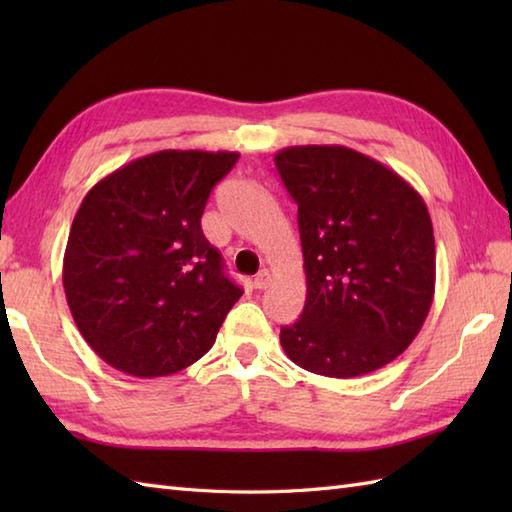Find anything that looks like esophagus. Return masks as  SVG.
Instances as JSON below:
<instances>
[{
    "label": "esophagus",
    "instance_id": "1",
    "mask_svg": "<svg viewBox=\"0 0 512 512\" xmlns=\"http://www.w3.org/2000/svg\"><path fill=\"white\" fill-rule=\"evenodd\" d=\"M268 286H270V275L264 270V273H259V275L255 277L253 288H255V290H266Z\"/></svg>",
    "mask_w": 512,
    "mask_h": 512
}]
</instances>
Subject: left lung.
<instances>
[{
	"label": "left lung",
	"mask_w": 512,
	"mask_h": 512,
	"mask_svg": "<svg viewBox=\"0 0 512 512\" xmlns=\"http://www.w3.org/2000/svg\"><path fill=\"white\" fill-rule=\"evenodd\" d=\"M275 165L299 206L308 288L301 319L279 334L286 356L330 378L391 363L436 292L427 204L396 171L343 145L286 147Z\"/></svg>",
	"instance_id": "obj_1"
}]
</instances>
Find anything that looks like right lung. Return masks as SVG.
<instances>
[{"mask_svg": "<svg viewBox=\"0 0 512 512\" xmlns=\"http://www.w3.org/2000/svg\"><path fill=\"white\" fill-rule=\"evenodd\" d=\"M237 151L162 149L99 180L74 215L63 290L107 365L176 374L211 350L242 288L224 275L200 217Z\"/></svg>", "mask_w": 512, "mask_h": 512, "instance_id": "add662e5", "label": "right lung"}]
</instances>
